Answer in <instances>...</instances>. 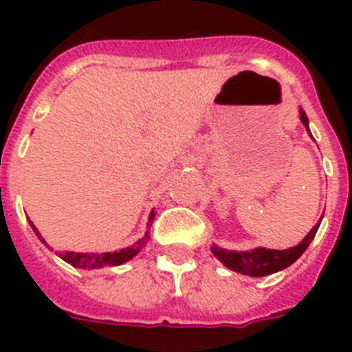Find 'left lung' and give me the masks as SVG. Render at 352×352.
<instances>
[{
    "label": "left lung",
    "mask_w": 352,
    "mask_h": 352,
    "mask_svg": "<svg viewBox=\"0 0 352 352\" xmlns=\"http://www.w3.org/2000/svg\"><path fill=\"white\" fill-rule=\"evenodd\" d=\"M300 120L303 122V126L309 129V118H307L305 111L300 109ZM318 223L309 234L305 235V239L301 241L300 245L287 248V250H270V248H254L248 252H234L221 248V246H212V254L219 259L226 268H230L234 272L245 274V276H252V278H261V276H268V274L278 272L283 268L290 267L298 257L307 250V246L311 245V241L314 239V235L318 232Z\"/></svg>",
    "instance_id": "obj_1"
}]
</instances>
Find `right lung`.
Wrapping results in <instances>:
<instances>
[{"mask_svg": "<svg viewBox=\"0 0 352 352\" xmlns=\"http://www.w3.org/2000/svg\"><path fill=\"white\" fill-rule=\"evenodd\" d=\"M155 217V212H151L149 214V225H151V221H153ZM32 225V223H30ZM32 228H34V225H32ZM36 232V228H34ZM36 235L40 237L41 243H45L43 241V237H41L38 232H36ZM149 239V230L146 232V235H144L142 239H138L135 245L127 246V248H122V250L118 252H104V254H80V252H63V254H60V257H62L63 261H67L69 265H73V267L76 268H102V267H115V265H122V263L129 261L131 257H135L138 254V252L142 250L144 245L148 243Z\"/></svg>", "mask_w": 352, "mask_h": 352, "instance_id": "1", "label": "right lung"}]
</instances>
